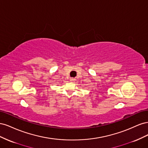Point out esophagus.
<instances>
[{"mask_svg": "<svg viewBox=\"0 0 148 148\" xmlns=\"http://www.w3.org/2000/svg\"><path fill=\"white\" fill-rule=\"evenodd\" d=\"M70 82H75L76 79H75V78H71L70 79Z\"/></svg>", "mask_w": 148, "mask_h": 148, "instance_id": "1", "label": "esophagus"}]
</instances>
